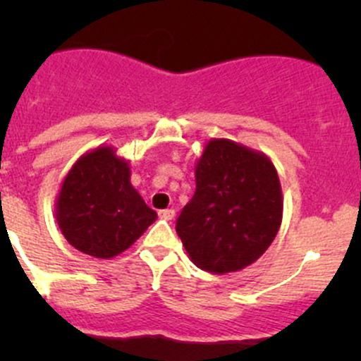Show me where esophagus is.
I'll use <instances>...</instances> for the list:
<instances>
[{"label":"esophagus","mask_w":361,"mask_h":361,"mask_svg":"<svg viewBox=\"0 0 361 361\" xmlns=\"http://www.w3.org/2000/svg\"><path fill=\"white\" fill-rule=\"evenodd\" d=\"M174 209H162V211H159V216L160 218H164V220H173L174 218Z\"/></svg>","instance_id":"34e87169"}]
</instances>
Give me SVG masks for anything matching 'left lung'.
I'll return each mask as SVG.
<instances>
[{
    "instance_id": "1",
    "label": "left lung",
    "mask_w": 361,
    "mask_h": 361,
    "mask_svg": "<svg viewBox=\"0 0 361 361\" xmlns=\"http://www.w3.org/2000/svg\"><path fill=\"white\" fill-rule=\"evenodd\" d=\"M281 220L272 160L225 137L207 141L195 162V194L176 221L190 260L213 274L243 271L267 251Z\"/></svg>"
}]
</instances>
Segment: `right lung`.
<instances>
[{
  "label": "right lung",
  "mask_w": 361,
  "mask_h": 361,
  "mask_svg": "<svg viewBox=\"0 0 361 361\" xmlns=\"http://www.w3.org/2000/svg\"><path fill=\"white\" fill-rule=\"evenodd\" d=\"M56 220L73 248L108 260L130 248L157 220V213L130 183L129 160L118 157L111 145H99L64 176Z\"/></svg>",
  "instance_id": "obj_1"
}]
</instances>
